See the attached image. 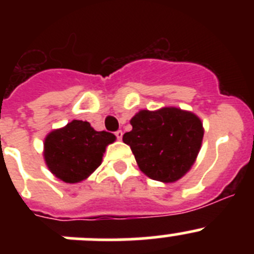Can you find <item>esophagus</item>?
Segmentation results:
<instances>
[{"instance_id":"34e87169","label":"esophagus","mask_w":254,"mask_h":254,"mask_svg":"<svg viewBox=\"0 0 254 254\" xmlns=\"http://www.w3.org/2000/svg\"><path fill=\"white\" fill-rule=\"evenodd\" d=\"M122 136H123V132L122 131H117L116 132V137L118 138V140H122Z\"/></svg>"}]
</instances>
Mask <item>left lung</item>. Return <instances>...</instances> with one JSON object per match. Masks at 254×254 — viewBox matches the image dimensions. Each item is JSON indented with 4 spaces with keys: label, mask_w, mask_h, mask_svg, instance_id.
Segmentation results:
<instances>
[{
    "label": "left lung",
    "mask_w": 254,
    "mask_h": 254,
    "mask_svg": "<svg viewBox=\"0 0 254 254\" xmlns=\"http://www.w3.org/2000/svg\"><path fill=\"white\" fill-rule=\"evenodd\" d=\"M123 134L141 172L154 181L173 183L192 168L201 150L203 126L199 117L181 108L142 109Z\"/></svg>",
    "instance_id": "1"
}]
</instances>
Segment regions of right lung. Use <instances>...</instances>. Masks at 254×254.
Here are the masks:
<instances>
[{
  "instance_id": "right-lung-1",
  "label": "right lung",
  "mask_w": 254,
  "mask_h": 254,
  "mask_svg": "<svg viewBox=\"0 0 254 254\" xmlns=\"http://www.w3.org/2000/svg\"><path fill=\"white\" fill-rule=\"evenodd\" d=\"M114 141L113 133L98 132L86 121L73 120L47 134L44 161L56 178L66 183H78L95 172L102 164L107 146Z\"/></svg>"
}]
</instances>
